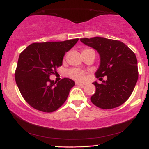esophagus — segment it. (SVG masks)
<instances>
[{
  "instance_id": "34e87169",
  "label": "esophagus",
  "mask_w": 149,
  "mask_h": 149,
  "mask_svg": "<svg viewBox=\"0 0 149 149\" xmlns=\"http://www.w3.org/2000/svg\"><path fill=\"white\" fill-rule=\"evenodd\" d=\"M75 84H76L77 86H84L86 85L85 84H84V83H80V82H78V81H77Z\"/></svg>"
}]
</instances>
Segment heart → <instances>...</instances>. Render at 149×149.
<instances>
[{"mask_svg": "<svg viewBox=\"0 0 149 149\" xmlns=\"http://www.w3.org/2000/svg\"><path fill=\"white\" fill-rule=\"evenodd\" d=\"M84 50H86V49H84ZM68 74L71 78L77 81H82L85 77V72L78 68L71 69L69 71Z\"/></svg>", "mask_w": 149, "mask_h": 149, "instance_id": "obj_1", "label": "heart"}]
</instances>
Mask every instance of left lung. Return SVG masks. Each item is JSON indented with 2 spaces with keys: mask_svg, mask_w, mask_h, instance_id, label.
Returning a JSON list of instances; mask_svg holds the SVG:
<instances>
[{
  "mask_svg": "<svg viewBox=\"0 0 149 149\" xmlns=\"http://www.w3.org/2000/svg\"><path fill=\"white\" fill-rule=\"evenodd\" d=\"M80 41L100 54V65L95 72L97 78L107 77L102 84L93 83L96 91L91 98L92 103L102 109L121 106L131 96L138 79L135 53L117 40L96 36L81 38Z\"/></svg>",
  "mask_w": 149,
  "mask_h": 149,
  "instance_id": "left-lung-1",
  "label": "left lung"
}]
</instances>
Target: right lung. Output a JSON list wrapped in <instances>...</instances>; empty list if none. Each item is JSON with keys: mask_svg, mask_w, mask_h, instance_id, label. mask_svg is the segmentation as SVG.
I'll use <instances>...</instances> for the list:
<instances>
[{"mask_svg": "<svg viewBox=\"0 0 149 149\" xmlns=\"http://www.w3.org/2000/svg\"><path fill=\"white\" fill-rule=\"evenodd\" d=\"M79 38L64 41L34 43L20 54L15 80L24 100L38 111L52 113L59 108L75 85L63 78L58 83L49 79L62 65L63 56Z\"/></svg>", "mask_w": 149, "mask_h": 149, "instance_id": "obj_1", "label": "right lung"}]
</instances>
